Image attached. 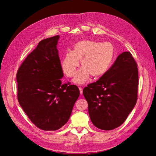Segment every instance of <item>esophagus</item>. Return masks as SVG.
I'll return each mask as SVG.
<instances>
[{"instance_id": "34e87169", "label": "esophagus", "mask_w": 156, "mask_h": 156, "mask_svg": "<svg viewBox=\"0 0 156 156\" xmlns=\"http://www.w3.org/2000/svg\"><path fill=\"white\" fill-rule=\"evenodd\" d=\"M79 91H80V94H81V95L83 94V88L81 87H79Z\"/></svg>"}]
</instances>
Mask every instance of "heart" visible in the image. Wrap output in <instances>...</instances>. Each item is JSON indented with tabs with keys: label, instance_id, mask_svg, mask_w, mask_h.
<instances>
[{
	"label": "heart",
	"instance_id": "b5f03b06",
	"mask_svg": "<svg viewBox=\"0 0 156 156\" xmlns=\"http://www.w3.org/2000/svg\"><path fill=\"white\" fill-rule=\"evenodd\" d=\"M115 55L111 44L93 40H83L73 46L72 51H68L62 60V68L68 77H73L79 66L83 68L77 72L74 82L82 84L92 75L99 78L105 75L109 69Z\"/></svg>",
	"mask_w": 156,
	"mask_h": 156
}]
</instances>
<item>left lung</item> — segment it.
I'll return each mask as SVG.
<instances>
[{
    "instance_id": "1",
    "label": "left lung",
    "mask_w": 156,
    "mask_h": 156,
    "mask_svg": "<svg viewBox=\"0 0 156 156\" xmlns=\"http://www.w3.org/2000/svg\"><path fill=\"white\" fill-rule=\"evenodd\" d=\"M138 68L130 52L119 55L107 73L83 89L93 124L112 130L124 123L137 100Z\"/></svg>"
}]
</instances>
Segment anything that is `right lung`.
Returning <instances> with one entry per match:
<instances>
[{
    "mask_svg": "<svg viewBox=\"0 0 156 156\" xmlns=\"http://www.w3.org/2000/svg\"><path fill=\"white\" fill-rule=\"evenodd\" d=\"M59 36L39 42L18 69L17 99L31 122L45 131H55L69 119L80 92L64 76L58 51Z\"/></svg>",
    "mask_w": 156,
    "mask_h": 156,
    "instance_id": "1",
    "label": "right lung"
}]
</instances>
